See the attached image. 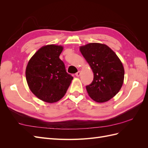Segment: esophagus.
<instances>
[{
  "label": "esophagus",
  "instance_id": "1",
  "mask_svg": "<svg viewBox=\"0 0 148 148\" xmlns=\"http://www.w3.org/2000/svg\"><path fill=\"white\" fill-rule=\"evenodd\" d=\"M80 75H81V72H80V71H78V72H77L75 73V75H76V77H79L80 76Z\"/></svg>",
  "mask_w": 148,
  "mask_h": 148
}]
</instances>
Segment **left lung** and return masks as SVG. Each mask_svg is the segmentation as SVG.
Returning <instances> with one entry per match:
<instances>
[{"label": "left lung", "instance_id": "left-lung-1", "mask_svg": "<svg viewBox=\"0 0 148 148\" xmlns=\"http://www.w3.org/2000/svg\"><path fill=\"white\" fill-rule=\"evenodd\" d=\"M79 50L94 73L93 81L86 86L89 96L97 102L108 101L122 86L125 72L122 63L106 44L89 43Z\"/></svg>", "mask_w": 148, "mask_h": 148}]
</instances>
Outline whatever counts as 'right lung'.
Returning <instances> with one entry per match:
<instances>
[{"label":"right lung","instance_id":"add662e5","mask_svg":"<svg viewBox=\"0 0 148 148\" xmlns=\"http://www.w3.org/2000/svg\"><path fill=\"white\" fill-rule=\"evenodd\" d=\"M62 50L61 46H43L31 58L26 66V78L30 90L44 102L53 103L61 99L73 78L59 59Z\"/></svg>","mask_w":148,"mask_h":148}]
</instances>
